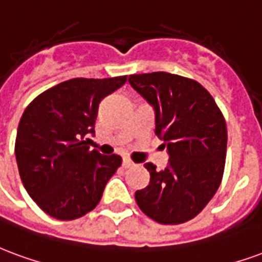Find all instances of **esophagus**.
Segmentation results:
<instances>
[{"label":"esophagus","mask_w":262,"mask_h":262,"mask_svg":"<svg viewBox=\"0 0 262 262\" xmlns=\"http://www.w3.org/2000/svg\"><path fill=\"white\" fill-rule=\"evenodd\" d=\"M133 166H134L133 160L127 159V158L123 160V167H124V169H129V167H133Z\"/></svg>","instance_id":"34e87169"}]
</instances>
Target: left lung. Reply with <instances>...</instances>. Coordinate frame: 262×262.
I'll list each match as a JSON object with an SVG mask.
<instances>
[{"mask_svg":"<svg viewBox=\"0 0 262 262\" xmlns=\"http://www.w3.org/2000/svg\"><path fill=\"white\" fill-rule=\"evenodd\" d=\"M129 85L155 108V134L169 163L149 171L148 187L135 192L141 211L162 225H180L207 207L221 186L228 129L211 93L194 79L169 72L129 75Z\"/></svg>","mask_w":262,"mask_h":262,"instance_id":"8db88e82","label":"left lung"}]
</instances>
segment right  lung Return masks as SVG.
<instances>
[{
  "instance_id": "add662e5",
  "label": "right lung",
  "mask_w": 262,
  "mask_h": 262,
  "mask_svg": "<svg viewBox=\"0 0 262 262\" xmlns=\"http://www.w3.org/2000/svg\"><path fill=\"white\" fill-rule=\"evenodd\" d=\"M127 75L74 78L47 89L25 108L15 155L26 191L41 211L72 221L95 209L121 166L118 155L89 149L99 104L123 86Z\"/></svg>"
}]
</instances>
